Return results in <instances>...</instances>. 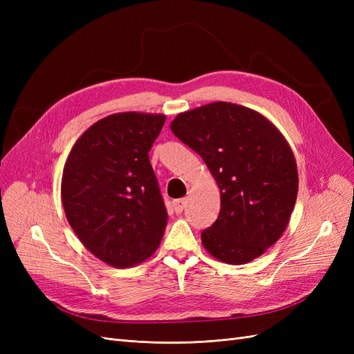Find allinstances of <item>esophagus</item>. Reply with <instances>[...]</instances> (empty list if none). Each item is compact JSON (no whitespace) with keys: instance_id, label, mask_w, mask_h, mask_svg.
Listing matches in <instances>:
<instances>
[{"instance_id":"obj_1","label":"esophagus","mask_w":354,"mask_h":354,"mask_svg":"<svg viewBox=\"0 0 354 354\" xmlns=\"http://www.w3.org/2000/svg\"><path fill=\"white\" fill-rule=\"evenodd\" d=\"M186 199H176L174 202H173V207H174V211L177 212V214H180V212H183V209H185V207H186Z\"/></svg>"}]
</instances>
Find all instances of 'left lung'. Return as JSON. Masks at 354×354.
<instances>
[{"label": "left lung", "instance_id": "8db88e82", "mask_svg": "<svg viewBox=\"0 0 354 354\" xmlns=\"http://www.w3.org/2000/svg\"><path fill=\"white\" fill-rule=\"evenodd\" d=\"M171 131L201 155L220 189L218 218L201 233L205 250L246 264L285 232L298 194V171L285 137L261 113L216 102L178 113Z\"/></svg>", "mask_w": 354, "mask_h": 354}]
</instances>
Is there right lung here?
I'll return each mask as SVG.
<instances>
[{
	"label": "right lung",
	"instance_id": "right-lung-1",
	"mask_svg": "<svg viewBox=\"0 0 354 354\" xmlns=\"http://www.w3.org/2000/svg\"><path fill=\"white\" fill-rule=\"evenodd\" d=\"M165 115L122 112L93 124L66 159L62 203L75 234L112 267H133L160 243L168 214L149 151Z\"/></svg>",
	"mask_w": 354,
	"mask_h": 354
}]
</instances>
